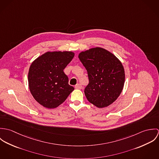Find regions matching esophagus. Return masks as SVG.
<instances>
[{
  "label": "esophagus",
  "mask_w": 159,
  "mask_h": 159,
  "mask_svg": "<svg viewBox=\"0 0 159 159\" xmlns=\"http://www.w3.org/2000/svg\"><path fill=\"white\" fill-rule=\"evenodd\" d=\"M75 88L77 89H81L82 88V86L80 84H77L76 86H75Z\"/></svg>",
  "instance_id": "1"
}]
</instances>
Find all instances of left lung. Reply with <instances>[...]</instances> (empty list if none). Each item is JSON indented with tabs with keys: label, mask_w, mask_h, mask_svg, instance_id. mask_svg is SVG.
Returning a JSON list of instances; mask_svg holds the SVG:
<instances>
[{
	"label": "left lung",
	"mask_w": 159,
	"mask_h": 159,
	"mask_svg": "<svg viewBox=\"0 0 159 159\" xmlns=\"http://www.w3.org/2000/svg\"><path fill=\"white\" fill-rule=\"evenodd\" d=\"M78 57L88 71L89 84L84 89L88 100L99 108L112 104L124 85L125 71L121 62L100 47L82 51Z\"/></svg>",
	"instance_id": "8db88e82"
}]
</instances>
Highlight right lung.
<instances>
[{
    "mask_svg": "<svg viewBox=\"0 0 159 159\" xmlns=\"http://www.w3.org/2000/svg\"><path fill=\"white\" fill-rule=\"evenodd\" d=\"M75 56L71 51L46 52L30 65L29 88L35 100L46 108L62 104L75 89L68 84L64 70Z\"/></svg>",
    "mask_w": 159,
    "mask_h": 159,
    "instance_id": "1",
    "label": "right lung"
}]
</instances>
